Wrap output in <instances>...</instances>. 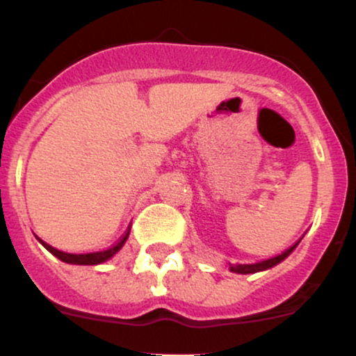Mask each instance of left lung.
<instances>
[{"instance_id": "1", "label": "left lung", "mask_w": 356, "mask_h": 356, "mask_svg": "<svg viewBox=\"0 0 356 356\" xmlns=\"http://www.w3.org/2000/svg\"><path fill=\"white\" fill-rule=\"evenodd\" d=\"M295 248H296V244H295V246L286 249V251L281 252V254H277L275 257H269V259L259 261V263H254V264H229V269H231V271H234V273H241V275H249V273L264 271V269H269V268L276 266L277 263H281V261H283L284 257L288 256L289 252H291Z\"/></svg>"}]
</instances>
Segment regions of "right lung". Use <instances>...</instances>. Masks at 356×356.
Instances as JSON below:
<instances>
[{"mask_svg":"<svg viewBox=\"0 0 356 356\" xmlns=\"http://www.w3.org/2000/svg\"><path fill=\"white\" fill-rule=\"evenodd\" d=\"M130 232V231H129ZM129 232H125L124 236H122L120 239L117 241L113 246H110L108 249H105V251H99V252H87V254H70V252H63V251H58V249H55L50 244H47L44 241L40 239V243L43 244L44 248L48 249V251L51 252L53 256H56L58 259L65 261V263H70V264H100L104 263V261H107L112 257L115 252L120 249L122 246L125 244L127 238H129Z\"/></svg>","mask_w":356,"mask_h":356,"instance_id":"right-lung-1","label":"right lung"}]
</instances>
